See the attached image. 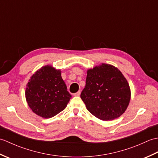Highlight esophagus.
Masks as SVG:
<instances>
[{
  "mask_svg": "<svg viewBox=\"0 0 158 158\" xmlns=\"http://www.w3.org/2000/svg\"><path fill=\"white\" fill-rule=\"evenodd\" d=\"M80 94H81V92H80V91H78V92H77V93H75V94H74V95H75V96H80Z\"/></svg>",
  "mask_w": 158,
  "mask_h": 158,
  "instance_id": "obj_1",
  "label": "esophagus"
}]
</instances>
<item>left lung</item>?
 <instances>
[{"label": "left lung", "mask_w": 158, "mask_h": 158, "mask_svg": "<svg viewBox=\"0 0 158 158\" xmlns=\"http://www.w3.org/2000/svg\"><path fill=\"white\" fill-rule=\"evenodd\" d=\"M81 98L93 115L108 121L118 118L126 111L131 92L122 72L115 66L102 63L87 70L85 88Z\"/></svg>", "instance_id": "left-lung-1"}]
</instances>
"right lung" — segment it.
Instances as JSON below:
<instances>
[{
    "mask_svg": "<svg viewBox=\"0 0 158 158\" xmlns=\"http://www.w3.org/2000/svg\"><path fill=\"white\" fill-rule=\"evenodd\" d=\"M61 70L46 65L33 74L26 85V100L30 108L43 118H51L64 109L71 98Z\"/></svg>",
    "mask_w": 158,
    "mask_h": 158,
    "instance_id": "right-lung-1",
    "label": "right lung"
}]
</instances>
